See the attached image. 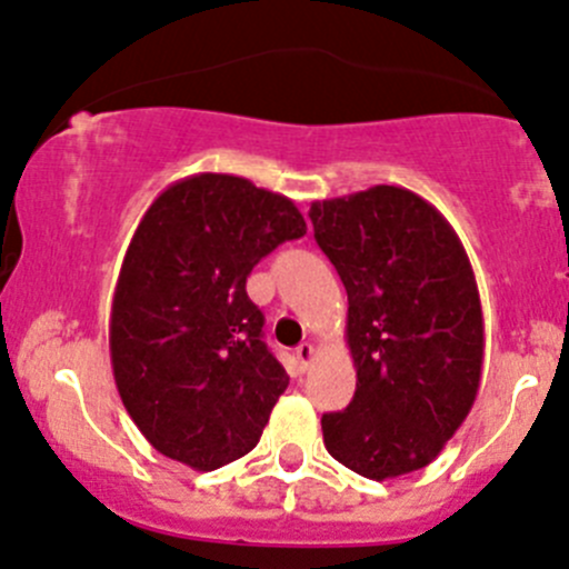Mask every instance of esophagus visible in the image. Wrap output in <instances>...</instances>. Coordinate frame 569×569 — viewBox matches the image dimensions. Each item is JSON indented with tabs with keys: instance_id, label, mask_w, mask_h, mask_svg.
Masks as SVG:
<instances>
[{
	"instance_id": "esophagus-1",
	"label": "esophagus",
	"mask_w": 569,
	"mask_h": 569,
	"mask_svg": "<svg viewBox=\"0 0 569 569\" xmlns=\"http://www.w3.org/2000/svg\"><path fill=\"white\" fill-rule=\"evenodd\" d=\"M313 356H317V350H313V345H308V341H302V345L297 347V361H300L302 369L311 367Z\"/></svg>"
}]
</instances>
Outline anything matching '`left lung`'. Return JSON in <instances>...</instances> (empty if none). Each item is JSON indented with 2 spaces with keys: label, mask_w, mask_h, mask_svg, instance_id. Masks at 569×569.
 Returning a JSON list of instances; mask_svg holds the SVG:
<instances>
[{
  "label": "left lung",
  "mask_w": 569,
  "mask_h": 569,
  "mask_svg": "<svg viewBox=\"0 0 569 569\" xmlns=\"http://www.w3.org/2000/svg\"><path fill=\"white\" fill-rule=\"evenodd\" d=\"M313 239L347 289L356 395L325 413V448L372 481L431 465L476 402L483 313L448 219L400 186L313 202Z\"/></svg>",
  "instance_id": "8db88e82"
}]
</instances>
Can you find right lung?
I'll use <instances>...</instances> for the list:
<instances>
[{
    "instance_id": "obj_1",
    "label": "right lung",
    "mask_w": 569,
    "mask_h": 569,
    "mask_svg": "<svg viewBox=\"0 0 569 569\" xmlns=\"http://www.w3.org/2000/svg\"><path fill=\"white\" fill-rule=\"evenodd\" d=\"M306 236L295 202L236 174L178 180L132 233L110 306L116 389L158 453L211 472L258 445L289 386L247 274Z\"/></svg>"
}]
</instances>
